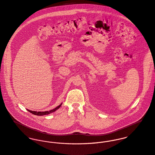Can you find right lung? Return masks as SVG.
I'll use <instances>...</instances> for the list:
<instances>
[{"label":"right lung","instance_id":"right-lung-1","mask_svg":"<svg viewBox=\"0 0 155 155\" xmlns=\"http://www.w3.org/2000/svg\"><path fill=\"white\" fill-rule=\"evenodd\" d=\"M61 105H62V103H61L60 105H59L58 106H57L56 108H55V109H52V110H51L46 111H36L30 110H28V109H27V110L29 112L31 113L32 114H35V115L44 116V115H48V114H50V113H52L54 112L55 111H56L57 109H58L61 107Z\"/></svg>","mask_w":155,"mask_h":155}]
</instances>
